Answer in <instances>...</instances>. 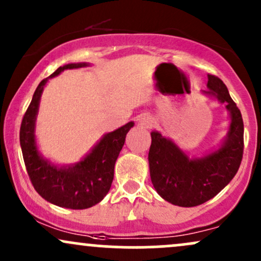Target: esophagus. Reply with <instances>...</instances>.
I'll list each match as a JSON object with an SVG mask.
<instances>
[{"label": "esophagus", "instance_id": "obj_1", "mask_svg": "<svg viewBox=\"0 0 261 261\" xmlns=\"http://www.w3.org/2000/svg\"><path fill=\"white\" fill-rule=\"evenodd\" d=\"M139 124L141 125V126H145V127H151L152 125L154 124V120L152 116L149 115H141L140 119H139Z\"/></svg>", "mask_w": 261, "mask_h": 261}]
</instances>
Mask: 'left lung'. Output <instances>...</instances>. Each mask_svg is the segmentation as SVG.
<instances>
[{"label":"left lung","mask_w":261,"mask_h":261,"mask_svg":"<svg viewBox=\"0 0 261 261\" xmlns=\"http://www.w3.org/2000/svg\"><path fill=\"white\" fill-rule=\"evenodd\" d=\"M203 93L226 104L230 124L221 147L200 158H189L172 140L152 131L148 152L152 184L166 201L181 207L201 205L216 196L238 172L243 158L244 125L241 110L218 77L208 74Z\"/></svg>","instance_id":"left-lung-1"}]
</instances>
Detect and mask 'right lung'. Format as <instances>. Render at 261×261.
Returning a JSON list of instances; mask_svg holds the SVG:
<instances>
[{
	"label": "right lung",
	"instance_id": "1",
	"mask_svg": "<svg viewBox=\"0 0 261 261\" xmlns=\"http://www.w3.org/2000/svg\"><path fill=\"white\" fill-rule=\"evenodd\" d=\"M86 66H88L86 62L61 66L41 81L23 116L19 131L23 160L37 193L54 205L72 210L92 207L104 199L112 187L114 166L125 143V137L134 126V122L130 121L113 133L106 134L83 160L71 166L59 167L39 153L35 140V120L45 85L62 71Z\"/></svg>",
	"mask_w": 261,
	"mask_h": 261
}]
</instances>
